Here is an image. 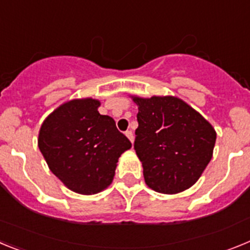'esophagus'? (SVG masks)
Returning a JSON list of instances; mask_svg holds the SVG:
<instances>
[{
    "label": "esophagus",
    "mask_w": 250,
    "mask_h": 250,
    "mask_svg": "<svg viewBox=\"0 0 250 250\" xmlns=\"http://www.w3.org/2000/svg\"><path fill=\"white\" fill-rule=\"evenodd\" d=\"M125 135L127 136V139H129L131 143H134V134H132L131 130H127V131H125Z\"/></svg>",
    "instance_id": "1"
}]
</instances>
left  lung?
I'll use <instances>...</instances> for the list:
<instances>
[{"instance_id":"obj_1","label":"left lung","mask_w":250,"mask_h":250,"mask_svg":"<svg viewBox=\"0 0 250 250\" xmlns=\"http://www.w3.org/2000/svg\"><path fill=\"white\" fill-rule=\"evenodd\" d=\"M138 105L134 149L152 190L176 194L194 185L213 156L216 132L198 111L174 96H132Z\"/></svg>"}]
</instances>
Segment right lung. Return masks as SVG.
Returning a JSON list of instances; mask_svg holds the SVG:
<instances>
[{
	"label": "right lung",
	"mask_w": 250,
	"mask_h": 250,
	"mask_svg": "<svg viewBox=\"0 0 250 250\" xmlns=\"http://www.w3.org/2000/svg\"><path fill=\"white\" fill-rule=\"evenodd\" d=\"M100 101L71 100L46 118L39 149L48 167L75 193L91 195L111 184L116 163L131 147L114 119L100 115Z\"/></svg>",
	"instance_id": "1"
}]
</instances>
